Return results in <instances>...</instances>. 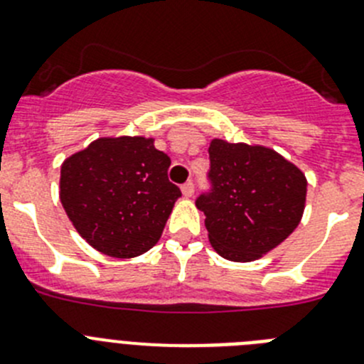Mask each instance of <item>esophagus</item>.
<instances>
[{
	"label": "esophagus",
	"mask_w": 364,
	"mask_h": 364,
	"mask_svg": "<svg viewBox=\"0 0 364 364\" xmlns=\"http://www.w3.org/2000/svg\"><path fill=\"white\" fill-rule=\"evenodd\" d=\"M182 193H184L186 198H191L193 193H195V184H193V182H186V184L182 186Z\"/></svg>",
	"instance_id": "1"
}]
</instances>
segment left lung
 <instances>
[{
	"label": "left lung",
	"mask_w": 364,
	"mask_h": 364,
	"mask_svg": "<svg viewBox=\"0 0 364 364\" xmlns=\"http://www.w3.org/2000/svg\"><path fill=\"white\" fill-rule=\"evenodd\" d=\"M209 160L211 189L196 198V208L222 258L252 262L298 228L306 178L292 162L271 148L222 139L211 141Z\"/></svg>",
	"instance_id": "1"
}]
</instances>
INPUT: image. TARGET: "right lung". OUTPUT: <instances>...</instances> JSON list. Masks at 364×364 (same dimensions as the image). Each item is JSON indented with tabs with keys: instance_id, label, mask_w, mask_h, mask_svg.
Masks as SVG:
<instances>
[{
	"instance_id": "1",
	"label": "right lung",
	"mask_w": 364,
	"mask_h": 364,
	"mask_svg": "<svg viewBox=\"0 0 364 364\" xmlns=\"http://www.w3.org/2000/svg\"><path fill=\"white\" fill-rule=\"evenodd\" d=\"M153 139H97L61 166V204L79 235L102 255L135 258L159 242L178 186Z\"/></svg>"
}]
</instances>
